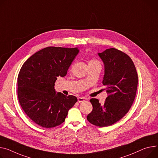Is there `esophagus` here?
Here are the masks:
<instances>
[{"label":"esophagus","instance_id":"1","mask_svg":"<svg viewBox=\"0 0 158 158\" xmlns=\"http://www.w3.org/2000/svg\"><path fill=\"white\" fill-rule=\"evenodd\" d=\"M85 101V98H82V97H80V98H78V101L79 102H83Z\"/></svg>","mask_w":158,"mask_h":158}]
</instances>
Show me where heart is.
I'll list each match as a JSON object with an SVG mask.
<instances>
[{"label": "heart", "instance_id": "b5f03b06", "mask_svg": "<svg viewBox=\"0 0 158 158\" xmlns=\"http://www.w3.org/2000/svg\"><path fill=\"white\" fill-rule=\"evenodd\" d=\"M100 64V63H99V62L98 61V60H96V59H91L90 61H89V64Z\"/></svg>", "mask_w": 158, "mask_h": 158}]
</instances>
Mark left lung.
<instances>
[{
	"instance_id": "obj_1",
	"label": "left lung",
	"mask_w": 158,
	"mask_h": 158,
	"mask_svg": "<svg viewBox=\"0 0 158 158\" xmlns=\"http://www.w3.org/2000/svg\"><path fill=\"white\" fill-rule=\"evenodd\" d=\"M104 64L102 83L108 94L104 104L91 99L92 111L87 120L94 125L110 126L122 118L134 101L138 75L134 63L125 53L114 48L98 53Z\"/></svg>"
}]
</instances>
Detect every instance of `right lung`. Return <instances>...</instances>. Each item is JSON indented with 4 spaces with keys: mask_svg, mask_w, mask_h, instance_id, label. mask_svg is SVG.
<instances>
[{
    "mask_svg": "<svg viewBox=\"0 0 158 158\" xmlns=\"http://www.w3.org/2000/svg\"><path fill=\"white\" fill-rule=\"evenodd\" d=\"M79 52L78 48L47 47L24 63L18 77L19 102L38 125L50 128L62 124L77 101L73 95L56 93L57 77H63Z\"/></svg>",
    "mask_w": 158,
    "mask_h": 158,
    "instance_id": "obj_1",
    "label": "right lung"
}]
</instances>
